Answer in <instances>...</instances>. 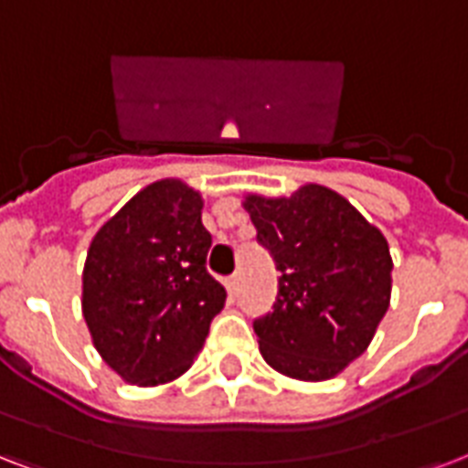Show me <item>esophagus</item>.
<instances>
[{
    "label": "esophagus",
    "mask_w": 468,
    "mask_h": 468,
    "mask_svg": "<svg viewBox=\"0 0 468 468\" xmlns=\"http://www.w3.org/2000/svg\"><path fill=\"white\" fill-rule=\"evenodd\" d=\"M239 283H241V278H239V273L229 275V278L224 281V288H227V292H229V298H237Z\"/></svg>",
    "instance_id": "1"
}]
</instances>
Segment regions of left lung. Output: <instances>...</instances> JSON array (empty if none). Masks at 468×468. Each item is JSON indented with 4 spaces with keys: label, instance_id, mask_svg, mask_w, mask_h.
<instances>
[{
    "label": "left lung",
    "instance_id": "8db88e82",
    "mask_svg": "<svg viewBox=\"0 0 468 468\" xmlns=\"http://www.w3.org/2000/svg\"><path fill=\"white\" fill-rule=\"evenodd\" d=\"M244 209L281 271L273 310L253 322L261 356L298 381L335 378L368 349L390 305L388 241L324 185L246 195Z\"/></svg>",
    "mask_w": 468,
    "mask_h": 468
}]
</instances>
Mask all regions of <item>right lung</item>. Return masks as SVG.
<instances>
[{"label": "right lung", "mask_w": 468, "mask_h": 468, "mask_svg": "<svg viewBox=\"0 0 468 468\" xmlns=\"http://www.w3.org/2000/svg\"><path fill=\"white\" fill-rule=\"evenodd\" d=\"M202 195L155 180L107 219L82 271V314L95 349L136 386L183 376L200 354L227 291L207 273Z\"/></svg>", "instance_id": "1"}]
</instances>
